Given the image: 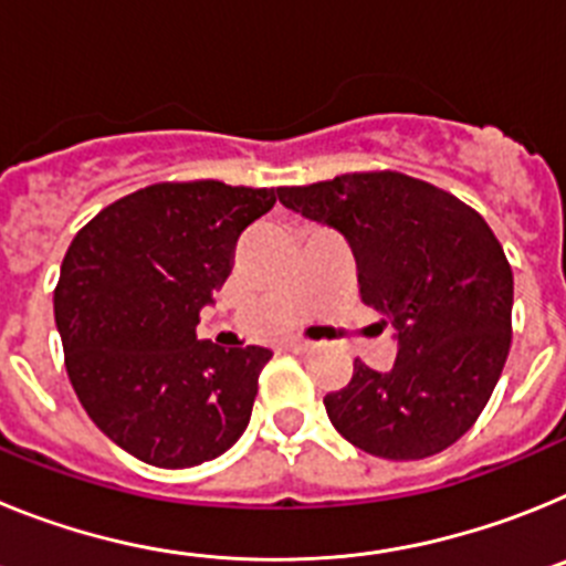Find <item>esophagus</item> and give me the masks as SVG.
I'll return each mask as SVG.
<instances>
[{"instance_id":"obj_1","label":"esophagus","mask_w":566,"mask_h":566,"mask_svg":"<svg viewBox=\"0 0 566 566\" xmlns=\"http://www.w3.org/2000/svg\"><path fill=\"white\" fill-rule=\"evenodd\" d=\"M286 348H289V352H294V354H308L314 345L306 343V339H289Z\"/></svg>"}]
</instances>
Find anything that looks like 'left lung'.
I'll return each mask as SVG.
<instances>
[{"instance_id":"obj_1","label":"left lung","mask_w":566,"mask_h":566,"mask_svg":"<svg viewBox=\"0 0 566 566\" xmlns=\"http://www.w3.org/2000/svg\"><path fill=\"white\" fill-rule=\"evenodd\" d=\"M277 198L348 240L359 297L397 328L391 371L354 359L352 382L326 394L334 428L394 462L451 448L484 411L513 337V272L493 229L457 195L391 169Z\"/></svg>"}]
</instances>
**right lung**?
I'll return each mask as SVG.
<instances>
[{"instance_id":"1","label":"right lung","mask_w":566,"mask_h":566,"mask_svg":"<svg viewBox=\"0 0 566 566\" xmlns=\"http://www.w3.org/2000/svg\"><path fill=\"white\" fill-rule=\"evenodd\" d=\"M274 189L164 181L124 195L78 229L53 312L64 365L98 431L155 468H195L247 431L269 348L195 337L232 272L240 232Z\"/></svg>"}]
</instances>
